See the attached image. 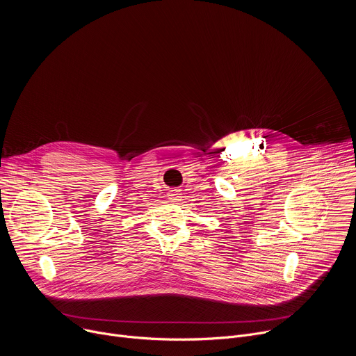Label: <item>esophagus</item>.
<instances>
[{
  "label": "esophagus",
  "mask_w": 356,
  "mask_h": 356,
  "mask_svg": "<svg viewBox=\"0 0 356 356\" xmlns=\"http://www.w3.org/2000/svg\"><path fill=\"white\" fill-rule=\"evenodd\" d=\"M169 195H170V197H169V198H170V200H172V201H176V200H179V197H180V195H179V193H177V191H172V193H170V194H169Z\"/></svg>",
  "instance_id": "1"
}]
</instances>
